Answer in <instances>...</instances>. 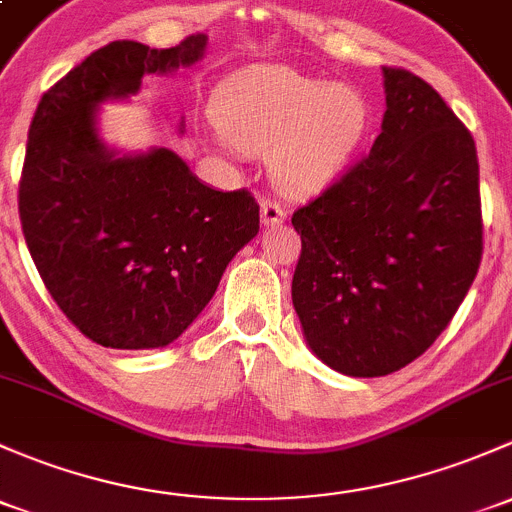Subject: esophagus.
Segmentation results:
<instances>
[{"label":"esophagus","instance_id":"esophagus-1","mask_svg":"<svg viewBox=\"0 0 512 512\" xmlns=\"http://www.w3.org/2000/svg\"><path fill=\"white\" fill-rule=\"evenodd\" d=\"M284 218H287V213H284L282 203L274 201V198H265L262 201V223L270 228V225H279L284 223Z\"/></svg>","mask_w":512,"mask_h":512}]
</instances>
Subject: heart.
<instances>
[{"mask_svg": "<svg viewBox=\"0 0 512 512\" xmlns=\"http://www.w3.org/2000/svg\"><path fill=\"white\" fill-rule=\"evenodd\" d=\"M215 120L225 149L270 152L277 184L304 193L351 164L368 132L370 107L351 85L284 66H255L220 85Z\"/></svg>", "mask_w": 512, "mask_h": 512, "instance_id": "heart-1", "label": "heart"}]
</instances>
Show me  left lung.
<instances>
[{
  "mask_svg": "<svg viewBox=\"0 0 512 512\" xmlns=\"http://www.w3.org/2000/svg\"><path fill=\"white\" fill-rule=\"evenodd\" d=\"M383 73L373 149L292 215V301L306 343L353 378L390 375L427 351L483 255L471 132L419 75Z\"/></svg>",
  "mask_w": 512,
  "mask_h": 512,
  "instance_id": "obj_1",
  "label": "left lung"
}]
</instances>
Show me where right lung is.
<instances>
[{
    "mask_svg": "<svg viewBox=\"0 0 512 512\" xmlns=\"http://www.w3.org/2000/svg\"><path fill=\"white\" fill-rule=\"evenodd\" d=\"M206 36L174 48L112 41L43 93L19 179V218L48 294L105 348L169 346L206 309L225 267L260 230L247 188L201 184L169 149L115 157L95 105L142 75L198 61Z\"/></svg>",
    "mask_w": 512,
    "mask_h": 512,
    "instance_id": "obj_1",
    "label": "right lung"
}]
</instances>
